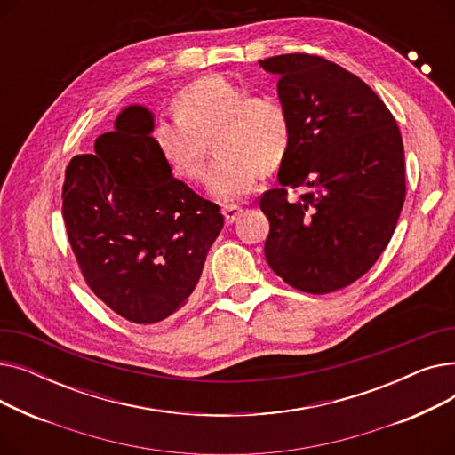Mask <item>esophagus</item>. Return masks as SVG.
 Segmentation results:
<instances>
[{
  "label": "esophagus",
  "mask_w": 455,
  "mask_h": 455,
  "mask_svg": "<svg viewBox=\"0 0 455 455\" xmlns=\"http://www.w3.org/2000/svg\"><path fill=\"white\" fill-rule=\"evenodd\" d=\"M221 212L225 215L227 223H234L237 220V215H240L243 210H242V206H237V204H225Z\"/></svg>",
  "instance_id": "34e87169"
}]
</instances>
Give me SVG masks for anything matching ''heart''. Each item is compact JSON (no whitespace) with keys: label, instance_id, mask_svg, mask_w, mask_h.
<instances>
[{"label":"heart","instance_id":"1","mask_svg":"<svg viewBox=\"0 0 455 455\" xmlns=\"http://www.w3.org/2000/svg\"><path fill=\"white\" fill-rule=\"evenodd\" d=\"M155 140L172 172L189 180L203 175L210 140L218 156L208 165L206 188L230 201L252 191L261 173L278 170L291 148L293 124L276 95H251L227 77L208 76L182 90L177 114L160 119Z\"/></svg>","mask_w":455,"mask_h":455}]
</instances>
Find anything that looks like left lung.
Segmentation results:
<instances>
[{
    "mask_svg": "<svg viewBox=\"0 0 455 455\" xmlns=\"http://www.w3.org/2000/svg\"><path fill=\"white\" fill-rule=\"evenodd\" d=\"M276 74L293 141L278 188L259 197L266 259L291 288L324 295L363 276L387 247L405 199L403 143L393 114L360 77L307 53L259 60ZM307 185L299 202L287 188Z\"/></svg>",
    "mask_w": 455,
    "mask_h": 455,
    "instance_id": "1",
    "label": "left lung"
}]
</instances>
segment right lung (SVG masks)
I'll return each instance as SVG.
<instances>
[{"label": "right lung", "instance_id": "1", "mask_svg": "<svg viewBox=\"0 0 455 455\" xmlns=\"http://www.w3.org/2000/svg\"><path fill=\"white\" fill-rule=\"evenodd\" d=\"M153 129L146 107H127L95 140V153L71 158L62 186L84 282L136 324L160 323L188 302L225 223L218 204L172 175Z\"/></svg>", "mask_w": 455, "mask_h": 455}]
</instances>
